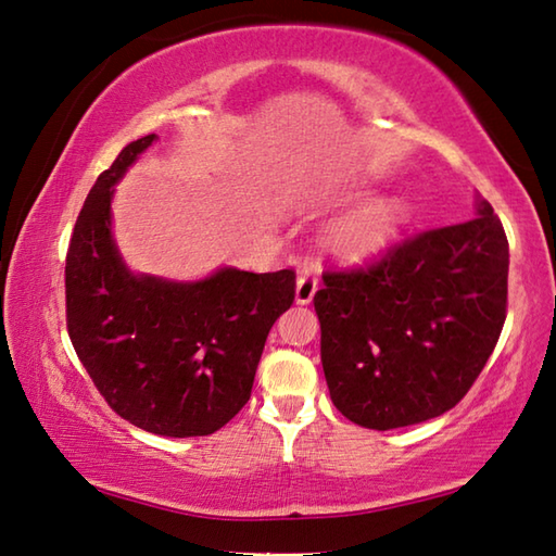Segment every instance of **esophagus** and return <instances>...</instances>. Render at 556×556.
<instances>
[{
    "instance_id": "obj_1",
    "label": "esophagus",
    "mask_w": 556,
    "mask_h": 556,
    "mask_svg": "<svg viewBox=\"0 0 556 556\" xmlns=\"http://www.w3.org/2000/svg\"><path fill=\"white\" fill-rule=\"evenodd\" d=\"M316 291H318L316 275H313V271H308V269H304L296 277V304L299 306H308L311 301H313V296H316Z\"/></svg>"
}]
</instances>
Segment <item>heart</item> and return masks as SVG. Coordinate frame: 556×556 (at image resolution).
I'll use <instances>...</instances> for the list:
<instances>
[{
    "mask_svg": "<svg viewBox=\"0 0 556 556\" xmlns=\"http://www.w3.org/2000/svg\"><path fill=\"white\" fill-rule=\"evenodd\" d=\"M408 204L401 197H371L332 220L328 245L345 260H367L387 250L406 224Z\"/></svg>",
    "mask_w": 556,
    "mask_h": 556,
    "instance_id": "1",
    "label": "heart"
}]
</instances>
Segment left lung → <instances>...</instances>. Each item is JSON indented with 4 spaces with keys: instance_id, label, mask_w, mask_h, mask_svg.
Returning a JSON list of instances; mask_svg holds the SVG:
<instances>
[{
    "instance_id": "1",
    "label": "left lung",
    "mask_w": 556,
    "mask_h": 556,
    "mask_svg": "<svg viewBox=\"0 0 556 556\" xmlns=\"http://www.w3.org/2000/svg\"><path fill=\"white\" fill-rule=\"evenodd\" d=\"M506 301L508 238L481 197L467 224L426 230L367 269L326 271L313 306L336 408L371 430L442 416L491 357Z\"/></svg>"
}]
</instances>
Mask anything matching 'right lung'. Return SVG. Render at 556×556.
<instances>
[{
    "instance_id": "obj_1",
    "label": "right lung",
    "mask_w": 556,
    "mask_h": 556,
    "mask_svg": "<svg viewBox=\"0 0 556 556\" xmlns=\"http://www.w3.org/2000/svg\"><path fill=\"white\" fill-rule=\"evenodd\" d=\"M155 140L128 143L89 189L65 260L67 332L121 418L155 435L199 438L248 403L269 330L294 304L296 277L218 267L173 281L130 271L111 228V199Z\"/></svg>"
}]
</instances>
